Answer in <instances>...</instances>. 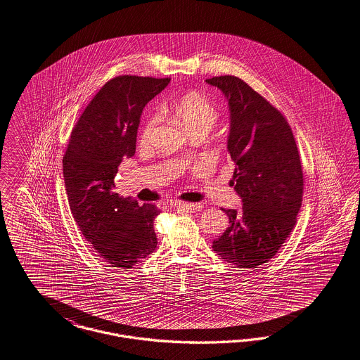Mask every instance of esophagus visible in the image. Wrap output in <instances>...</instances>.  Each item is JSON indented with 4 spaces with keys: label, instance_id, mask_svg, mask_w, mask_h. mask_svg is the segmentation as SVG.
<instances>
[{
    "label": "esophagus",
    "instance_id": "34e87169",
    "mask_svg": "<svg viewBox=\"0 0 360 360\" xmlns=\"http://www.w3.org/2000/svg\"><path fill=\"white\" fill-rule=\"evenodd\" d=\"M171 207H176V208H179L181 211H187V212H196L203 205H202V203H172Z\"/></svg>",
    "mask_w": 360,
    "mask_h": 360
}]
</instances>
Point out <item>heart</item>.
I'll return each instance as SVG.
<instances>
[{
    "instance_id": "obj_1",
    "label": "heart",
    "mask_w": 360,
    "mask_h": 360,
    "mask_svg": "<svg viewBox=\"0 0 360 360\" xmlns=\"http://www.w3.org/2000/svg\"><path fill=\"white\" fill-rule=\"evenodd\" d=\"M165 109L173 112L189 131L205 130L210 131L217 124L219 112L217 108L203 95L195 91L176 98L172 103L165 106ZM157 117H150L141 131L140 141L142 145H148L155 133Z\"/></svg>"
}]
</instances>
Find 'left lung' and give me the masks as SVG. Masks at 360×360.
Returning a JSON list of instances; mask_svg holds the SVG:
<instances>
[{"instance_id": "obj_1", "label": "left lung", "mask_w": 360, "mask_h": 360, "mask_svg": "<svg viewBox=\"0 0 360 360\" xmlns=\"http://www.w3.org/2000/svg\"><path fill=\"white\" fill-rule=\"evenodd\" d=\"M229 102V157L242 208H221L230 226L212 249L234 267L262 265L280 250L296 224L304 179L297 145L281 112L242 79H205Z\"/></svg>"}]
</instances>
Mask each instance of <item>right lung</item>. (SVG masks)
<instances>
[{
    "mask_svg": "<svg viewBox=\"0 0 360 360\" xmlns=\"http://www.w3.org/2000/svg\"><path fill=\"white\" fill-rule=\"evenodd\" d=\"M171 79L117 77L84 109L74 127L63 176L74 219L95 251L112 267L130 269L157 248L155 204L115 192L118 165L134 156L141 114Z\"/></svg>",
    "mask_w": 360,
    "mask_h": 360,
    "instance_id": "1",
    "label": "right lung"
}]
</instances>
